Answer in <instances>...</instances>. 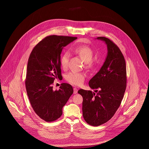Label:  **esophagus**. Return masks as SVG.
Segmentation results:
<instances>
[{
    "instance_id": "esophagus-1",
    "label": "esophagus",
    "mask_w": 149,
    "mask_h": 149,
    "mask_svg": "<svg viewBox=\"0 0 149 149\" xmlns=\"http://www.w3.org/2000/svg\"><path fill=\"white\" fill-rule=\"evenodd\" d=\"M77 91H78V89L76 88H73V93L74 94H76L77 93Z\"/></svg>"
}]
</instances>
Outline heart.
<instances>
[{"label": "heart", "mask_w": 149, "mask_h": 149, "mask_svg": "<svg viewBox=\"0 0 149 149\" xmlns=\"http://www.w3.org/2000/svg\"><path fill=\"white\" fill-rule=\"evenodd\" d=\"M72 50L78 55L84 62L85 67L86 69H92L94 66V62L92 59L94 56L93 50L87 45H76L74 46ZM69 58V54L65 52L60 58V65L63 69L67 66ZM85 76L84 73L70 72L65 76L66 80L70 84L74 85H81L85 80Z\"/></svg>", "instance_id": "heart-1"}]
</instances>
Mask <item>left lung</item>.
I'll list each match as a JSON object with an SVG mask.
<instances>
[{
  "label": "left lung",
  "instance_id": "obj_1",
  "mask_svg": "<svg viewBox=\"0 0 149 149\" xmlns=\"http://www.w3.org/2000/svg\"><path fill=\"white\" fill-rule=\"evenodd\" d=\"M97 40L106 43L107 56L100 70L89 80L91 91L80 89L83 98V115L85 122L93 126L110 120L120 106L126 88V65L118 46L104 37Z\"/></svg>",
  "mask_w": 149,
  "mask_h": 149
}]
</instances>
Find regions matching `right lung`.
Returning a JSON list of instances; mask_svg holds the SVG:
<instances>
[{"instance_id": "add662e5", "label": "right lung", "mask_w": 149, "mask_h": 149, "mask_svg": "<svg viewBox=\"0 0 149 149\" xmlns=\"http://www.w3.org/2000/svg\"><path fill=\"white\" fill-rule=\"evenodd\" d=\"M77 37L49 36L33 49L29 58L25 85L30 104L42 120L51 122L63 114V108L73 93L72 85L63 83L54 91L55 79H60L61 53L63 47Z\"/></svg>"}]
</instances>
